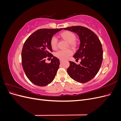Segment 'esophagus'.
Here are the masks:
<instances>
[{
	"mask_svg": "<svg viewBox=\"0 0 121 121\" xmlns=\"http://www.w3.org/2000/svg\"><path fill=\"white\" fill-rule=\"evenodd\" d=\"M64 62V60H60V64H62Z\"/></svg>",
	"mask_w": 121,
	"mask_h": 121,
	"instance_id": "esophagus-1",
	"label": "esophagus"
}]
</instances>
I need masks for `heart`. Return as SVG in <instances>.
Here are the masks:
<instances>
[{
  "label": "heart",
  "instance_id": "heart-1",
  "mask_svg": "<svg viewBox=\"0 0 121 121\" xmlns=\"http://www.w3.org/2000/svg\"><path fill=\"white\" fill-rule=\"evenodd\" d=\"M60 37L64 40L67 41L69 44V46L72 48H74L77 46V43L75 41L76 36L70 31H65L60 34ZM58 40L56 36H53L50 40V45L52 48L53 49L56 48L57 45ZM73 52L70 49L66 50H59L55 53L54 55L56 57L61 60H65L71 56Z\"/></svg>",
  "mask_w": 121,
  "mask_h": 121
}]
</instances>
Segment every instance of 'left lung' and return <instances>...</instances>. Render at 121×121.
<instances>
[{
    "label": "left lung",
    "mask_w": 121,
    "mask_h": 121,
    "mask_svg": "<svg viewBox=\"0 0 121 121\" xmlns=\"http://www.w3.org/2000/svg\"><path fill=\"white\" fill-rule=\"evenodd\" d=\"M64 29L76 33L80 42L79 49L73 57L81 61L79 65L69 61L68 74L78 82H88L97 74L102 64L103 51L100 40L93 32L85 27L78 26Z\"/></svg>",
    "instance_id": "obj_1"
}]
</instances>
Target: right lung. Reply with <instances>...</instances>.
Here are the masks:
<instances>
[{"instance_id": "add662e5", "label": "right lung", "mask_w": 121, "mask_h": 121, "mask_svg": "<svg viewBox=\"0 0 121 121\" xmlns=\"http://www.w3.org/2000/svg\"><path fill=\"white\" fill-rule=\"evenodd\" d=\"M63 29H39L25 41L22 52V63L27 78L35 85L45 86L54 80L59 68L60 60L53 56L50 45L53 36ZM52 58L51 63L45 58Z\"/></svg>"}]
</instances>
